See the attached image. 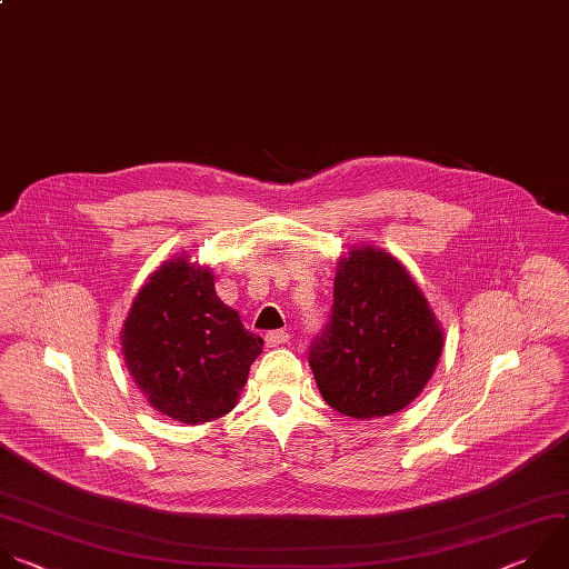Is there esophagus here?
<instances>
[{
  "instance_id": "1",
  "label": "esophagus",
  "mask_w": 569,
  "mask_h": 569,
  "mask_svg": "<svg viewBox=\"0 0 569 569\" xmlns=\"http://www.w3.org/2000/svg\"><path fill=\"white\" fill-rule=\"evenodd\" d=\"M264 340H267V348H278V346H284V343H287L289 333H287L284 329H276V331H269V333L264 336Z\"/></svg>"
}]
</instances>
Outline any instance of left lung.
<instances>
[{
  "label": "left lung",
  "instance_id": "1",
  "mask_svg": "<svg viewBox=\"0 0 569 569\" xmlns=\"http://www.w3.org/2000/svg\"><path fill=\"white\" fill-rule=\"evenodd\" d=\"M443 331L406 267L377 247L338 260L333 305L311 340L322 399L355 419H379L419 397L435 372Z\"/></svg>",
  "mask_w": 569,
  "mask_h": 569
}]
</instances>
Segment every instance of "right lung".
Here are the masks:
<instances>
[{
	"label": "right lung",
	"instance_id": "right-lung-1",
	"mask_svg": "<svg viewBox=\"0 0 569 569\" xmlns=\"http://www.w3.org/2000/svg\"><path fill=\"white\" fill-rule=\"evenodd\" d=\"M121 346L150 406L194 426L236 408L264 340L217 298L212 273L181 256L141 287Z\"/></svg>",
	"mask_w": 569,
	"mask_h": 569
}]
</instances>
